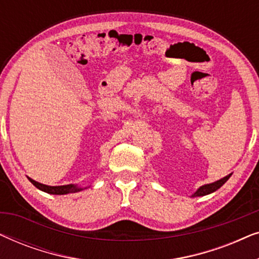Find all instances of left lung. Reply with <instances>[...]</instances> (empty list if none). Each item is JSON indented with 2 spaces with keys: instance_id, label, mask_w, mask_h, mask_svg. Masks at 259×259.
I'll list each match as a JSON object with an SVG mask.
<instances>
[{
  "instance_id": "left-lung-1",
  "label": "left lung",
  "mask_w": 259,
  "mask_h": 259,
  "mask_svg": "<svg viewBox=\"0 0 259 259\" xmlns=\"http://www.w3.org/2000/svg\"><path fill=\"white\" fill-rule=\"evenodd\" d=\"M230 177L231 175L224 177V178L217 180V182L214 183H211V184H206V185H203L200 186L199 189H198L196 192L192 194V197H201V196H206V194H210L212 192H214V191H217L218 189H221V187L224 185V184L228 182Z\"/></svg>"
}]
</instances>
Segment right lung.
Segmentation results:
<instances>
[{
    "mask_svg": "<svg viewBox=\"0 0 259 259\" xmlns=\"http://www.w3.org/2000/svg\"><path fill=\"white\" fill-rule=\"evenodd\" d=\"M29 182L33 184L35 187H37L38 190L44 191V192L51 193V194H68V193H75L79 192V191L83 190V187H79L77 185H74V184H69V185H62V186H48L45 185V184L37 183L28 177Z\"/></svg>",
    "mask_w": 259,
    "mask_h": 259,
    "instance_id": "add662e5",
    "label": "right lung"
}]
</instances>
